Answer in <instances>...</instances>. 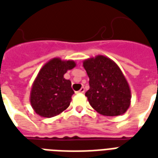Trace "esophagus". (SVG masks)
I'll list each match as a JSON object with an SVG mask.
<instances>
[{
    "mask_svg": "<svg viewBox=\"0 0 158 158\" xmlns=\"http://www.w3.org/2000/svg\"><path fill=\"white\" fill-rule=\"evenodd\" d=\"M77 93H85V88H84V87H82L81 89H79V91H77Z\"/></svg>",
    "mask_w": 158,
    "mask_h": 158,
    "instance_id": "1",
    "label": "esophagus"
}]
</instances>
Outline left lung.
I'll return each mask as SVG.
<instances>
[{"label":"left lung","mask_w":158,"mask_h":158,"mask_svg":"<svg viewBox=\"0 0 158 158\" xmlns=\"http://www.w3.org/2000/svg\"><path fill=\"white\" fill-rule=\"evenodd\" d=\"M89 76L85 96L90 106L104 116H119L129 109L131 90L123 73L112 59L98 55L83 62Z\"/></svg>","instance_id":"8db88e82"}]
</instances>
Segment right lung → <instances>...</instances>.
<instances>
[{
	"instance_id": "1",
	"label": "right lung",
	"mask_w": 158,
	"mask_h": 158,
	"mask_svg": "<svg viewBox=\"0 0 158 158\" xmlns=\"http://www.w3.org/2000/svg\"><path fill=\"white\" fill-rule=\"evenodd\" d=\"M76 63L73 60L51 59L42 67L30 91V104L38 115L52 118L59 115L70 105L74 91L71 81L63 76Z\"/></svg>"
}]
</instances>
